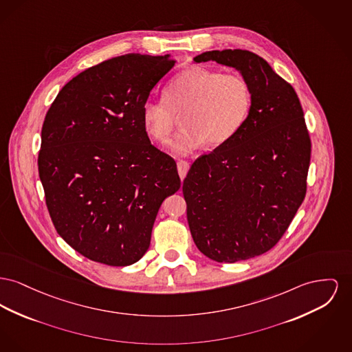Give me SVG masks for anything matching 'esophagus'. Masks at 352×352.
<instances>
[{
	"label": "esophagus",
	"mask_w": 352,
	"mask_h": 352,
	"mask_svg": "<svg viewBox=\"0 0 352 352\" xmlns=\"http://www.w3.org/2000/svg\"><path fill=\"white\" fill-rule=\"evenodd\" d=\"M177 167H178V174H179L181 179L184 181L185 177H186L187 171H188V168H190V165H188V162H186V161H182V160H181V161H178Z\"/></svg>",
	"instance_id": "esophagus-1"
}]
</instances>
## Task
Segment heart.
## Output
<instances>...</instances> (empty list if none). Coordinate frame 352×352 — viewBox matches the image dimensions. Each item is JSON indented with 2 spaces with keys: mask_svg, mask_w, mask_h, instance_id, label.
Instances as JSON below:
<instances>
[{
  "mask_svg": "<svg viewBox=\"0 0 352 352\" xmlns=\"http://www.w3.org/2000/svg\"><path fill=\"white\" fill-rule=\"evenodd\" d=\"M252 89L239 73H222L192 66L174 76L164 89V98L147 100L142 122L147 134L165 142L182 116L184 129L168 142L175 154L228 142L246 124L252 107Z\"/></svg>",
  "mask_w": 352,
  "mask_h": 352,
  "instance_id": "obj_1",
  "label": "heart"
}]
</instances>
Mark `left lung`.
<instances>
[{
	"label": "left lung",
	"mask_w": 352,
	"mask_h": 352,
	"mask_svg": "<svg viewBox=\"0 0 352 352\" xmlns=\"http://www.w3.org/2000/svg\"><path fill=\"white\" fill-rule=\"evenodd\" d=\"M194 61L235 67L252 89L246 124L197 158L182 186L199 251L215 262L246 261L280 241L305 201L310 133L296 91L258 54L212 50Z\"/></svg>",
	"instance_id": "obj_1"
}]
</instances>
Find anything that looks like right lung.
Instances as JSON below:
<instances>
[{"instance_id": "obj_1", "label": "right lung", "mask_w": 352, "mask_h": 352, "mask_svg": "<svg viewBox=\"0 0 352 352\" xmlns=\"http://www.w3.org/2000/svg\"><path fill=\"white\" fill-rule=\"evenodd\" d=\"M167 56L124 54L63 86L42 124L38 174L52 222L85 258L138 262L166 197L181 187L175 161L151 145L142 106L174 66Z\"/></svg>"}]
</instances>
